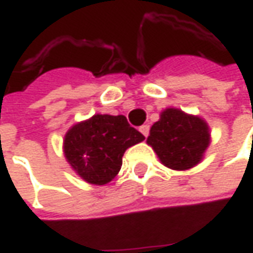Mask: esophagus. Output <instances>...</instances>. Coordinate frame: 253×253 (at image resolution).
<instances>
[{
    "label": "esophagus",
    "mask_w": 253,
    "mask_h": 253,
    "mask_svg": "<svg viewBox=\"0 0 253 253\" xmlns=\"http://www.w3.org/2000/svg\"><path fill=\"white\" fill-rule=\"evenodd\" d=\"M149 130H150V126H149V125H143V126L139 127V131L142 132L145 137H148L149 135Z\"/></svg>",
    "instance_id": "1"
}]
</instances>
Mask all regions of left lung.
<instances>
[{
    "label": "left lung",
    "mask_w": 253,
    "mask_h": 253,
    "mask_svg": "<svg viewBox=\"0 0 253 253\" xmlns=\"http://www.w3.org/2000/svg\"><path fill=\"white\" fill-rule=\"evenodd\" d=\"M148 143L165 167L186 170L203 159L210 143V131L199 116L188 115L177 108H167L150 128Z\"/></svg>",
    "instance_id": "left-lung-1"
}]
</instances>
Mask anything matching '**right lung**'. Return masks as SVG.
<instances>
[{"mask_svg": "<svg viewBox=\"0 0 253 253\" xmlns=\"http://www.w3.org/2000/svg\"><path fill=\"white\" fill-rule=\"evenodd\" d=\"M143 139L142 134L128 125L126 116L97 114L66 132L63 152L81 179L104 186L121 170L127 149Z\"/></svg>", "mask_w": 253, "mask_h": 253, "instance_id": "add662e5", "label": "right lung"}]
</instances>
